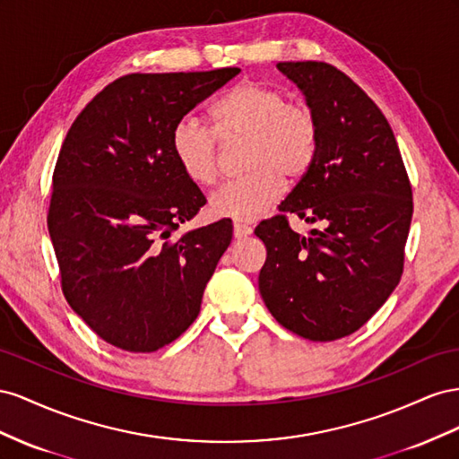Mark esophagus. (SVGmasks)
I'll return each instance as SVG.
<instances>
[{
    "mask_svg": "<svg viewBox=\"0 0 459 459\" xmlns=\"http://www.w3.org/2000/svg\"><path fill=\"white\" fill-rule=\"evenodd\" d=\"M252 234V227L246 225V222L237 221L234 222V238H244V237H250Z\"/></svg>",
    "mask_w": 459,
    "mask_h": 459,
    "instance_id": "obj_1",
    "label": "esophagus"
}]
</instances>
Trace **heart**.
Segmentation results:
<instances>
[{"mask_svg": "<svg viewBox=\"0 0 459 459\" xmlns=\"http://www.w3.org/2000/svg\"><path fill=\"white\" fill-rule=\"evenodd\" d=\"M212 128L185 115L173 125L169 146L180 171L194 185L219 177V143L246 138L242 177L225 182L209 200L217 217L254 219L279 198L282 177L299 178L319 150L317 115L306 103L288 101L277 86L244 81L227 90L209 109Z\"/></svg>", "mask_w": 459, "mask_h": 459, "instance_id": "obj_1", "label": "heart"}]
</instances>
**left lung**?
Instances as JSON below:
<instances>
[{"mask_svg":"<svg viewBox=\"0 0 459 459\" xmlns=\"http://www.w3.org/2000/svg\"><path fill=\"white\" fill-rule=\"evenodd\" d=\"M319 121L316 161L255 237L267 247L259 292L294 334L331 342L368 323L403 273L411 182L383 111L348 74L323 61L277 65ZM321 221L307 238L287 217Z\"/></svg>","mask_w":459,"mask_h":459,"instance_id":"8db88e82","label":"left lung"}]
</instances>
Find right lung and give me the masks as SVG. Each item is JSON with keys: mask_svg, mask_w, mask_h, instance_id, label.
<instances>
[{"mask_svg": "<svg viewBox=\"0 0 459 459\" xmlns=\"http://www.w3.org/2000/svg\"><path fill=\"white\" fill-rule=\"evenodd\" d=\"M238 73L125 74L65 136L48 230L65 298L108 344L155 351L198 317L232 225L221 219L171 238L205 195L180 171L169 136L180 117Z\"/></svg>", "mask_w": 459, "mask_h": 459, "instance_id": "add662e5", "label": "right lung"}]
</instances>
